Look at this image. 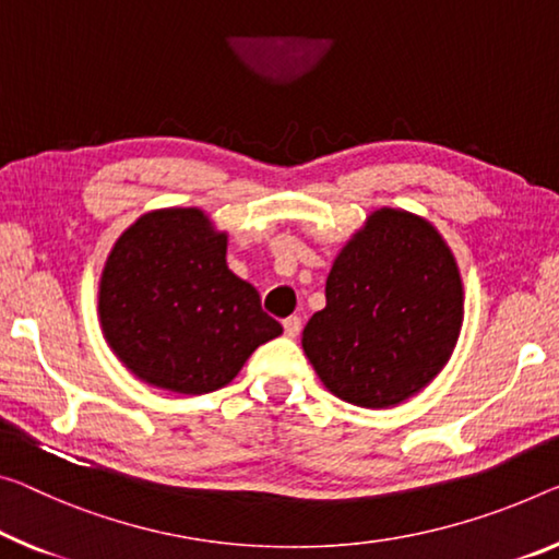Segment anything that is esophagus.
<instances>
[{
    "label": "esophagus",
    "instance_id": "34e87169",
    "mask_svg": "<svg viewBox=\"0 0 559 559\" xmlns=\"http://www.w3.org/2000/svg\"><path fill=\"white\" fill-rule=\"evenodd\" d=\"M282 328H285V334H287V337H297L299 330H302V317H297V314L287 317V320L282 322Z\"/></svg>",
    "mask_w": 559,
    "mask_h": 559
}]
</instances>
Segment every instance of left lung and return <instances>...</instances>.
<instances>
[{
    "label": "left lung",
    "mask_w": 559,
    "mask_h": 559,
    "mask_svg": "<svg viewBox=\"0 0 559 559\" xmlns=\"http://www.w3.org/2000/svg\"><path fill=\"white\" fill-rule=\"evenodd\" d=\"M328 307L302 347L320 380L357 407H392L440 372L462 324V282L429 222L380 210L340 252Z\"/></svg>",
    "instance_id": "8db88e82"
}]
</instances>
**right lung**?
Here are the masks:
<instances>
[{"label": "right lung", "mask_w": 559, "mask_h": 559, "mask_svg": "<svg viewBox=\"0 0 559 559\" xmlns=\"http://www.w3.org/2000/svg\"><path fill=\"white\" fill-rule=\"evenodd\" d=\"M225 254L227 235L194 207L144 214L117 239L102 272L99 317L109 347L140 380L214 392L282 334Z\"/></svg>", "instance_id": "add662e5"}]
</instances>
